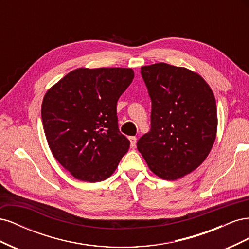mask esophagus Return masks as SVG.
I'll use <instances>...</instances> for the list:
<instances>
[{
    "instance_id": "34e87169",
    "label": "esophagus",
    "mask_w": 249,
    "mask_h": 249,
    "mask_svg": "<svg viewBox=\"0 0 249 249\" xmlns=\"http://www.w3.org/2000/svg\"><path fill=\"white\" fill-rule=\"evenodd\" d=\"M129 140L131 142V147H135L136 146V142H137V138L135 136H132V137H129Z\"/></svg>"
}]
</instances>
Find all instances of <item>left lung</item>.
Here are the masks:
<instances>
[{"instance_id":"8db88e82","label":"left lung","mask_w":249,"mask_h":249,"mask_svg":"<svg viewBox=\"0 0 249 249\" xmlns=\"http://www.w3.org/2000/svg\"><path fill=\"white\" fill-rule=\"evenodd\" d=\"M152 100L150 131L137 148L149 169L175 180L196 169L213 147L217 133L215 96L198 73L156 63L141 67Z\"/></svg>"}]
</instances>
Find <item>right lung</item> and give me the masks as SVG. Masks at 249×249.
I'll use <instances>...</instances> for the list:
<instances>
[{
	"instance_id": "add662e5",
	"label": "right lung",
	"mask_w": 249,
	"mask_h": 249,
	"mask_svg": "<svg viewBox=\"0 0 249 249\" xmlns=\"http://www.w3.org/2000/svg\"><path fill=\"white\" fill-rule=\"evenodd\" d=\"M134 79L132 69L81 67L44 95L41 118L55 159L83 182L107 179L130 147L119 132L116 105Z\"/></svg>"
}]
</instances>
